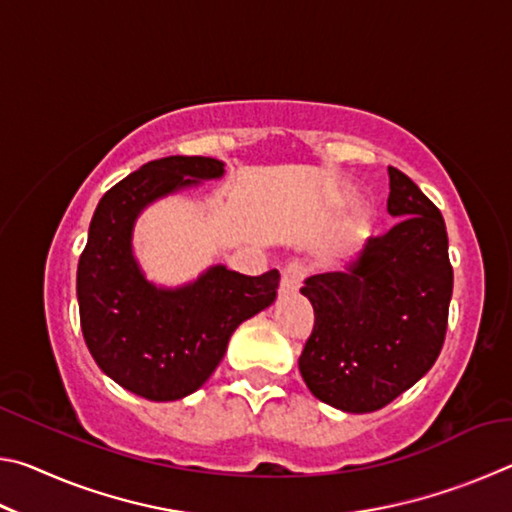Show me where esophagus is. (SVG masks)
Masks as SVG:
<instances>
[{"instance_id":"34e87169","label":"esophagus","mask_w":512,"mask_h":512,"mask_svg":"<svg viewBox=\"0 0 512 512\" xmlns=\"http://www.w3.org/2000/svg\"><path fill=\"white\" fill-rule=\"evenodd\" d=\"M307 275V266L302 262H291L282 268V280H280V296H289L300 289L302 280Z\"/></svg>"}]
</instances>
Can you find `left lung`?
Here are the masks:
<instances>
[{
	"label": "left lung",
	"instance_id": "left-lung-1",
	"mask_svg": "<svg viewBox=\"0 0 512 512\" xmlns=\"http://www.w3.org/2000/svg\"><path fill=\"white\" fill-rule=\"evenodd\" d=\"M386 235L368 239L348 271L320 273L300 289L314 329L298 359L320 402L345 413L391 404L422 379L445 343L454 271L443 214L400 169L388 167Z\"/></svg>",
	"mask_w": 512,
	"mask_h": 512
}]
</instances>
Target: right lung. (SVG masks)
<instances>
[{
	"mask_svg": "<svg viewBox=\"0 0 512 512\" xmlns=\"http://www.w3.org/2000/svg\"><path fill=\"white\" fill-rule=\"evenodd\" d=\"M221 176L223 162L201 155L146 162L103 194L90 221L76 271L85 345L110 379L151 402L198 391L232 332L277 296L275 268L250 277L216 264L185 287L164 289L137 264L133 228L144 207Z\"/></svg>",
	"mask_w": 512,
	"mask_h": 512,
	"instance_id": "obj_1",
	"label": "right lung"
}]
</instances>
